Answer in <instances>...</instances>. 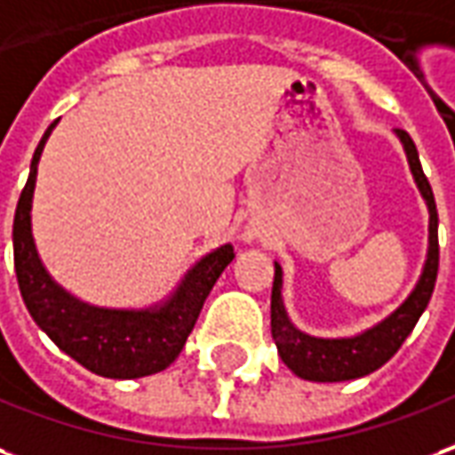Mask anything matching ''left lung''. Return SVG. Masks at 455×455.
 Masks as SVG:
<instances>
[{
  "instance_id": "1",
  "label": "left lung",
  "mask_w": 455,
  "mask_h": 455,
  "mask_svg": "<svg viewBox=\"0 0 455 455\" xmlns=\"http://www.w3.org/2000/svg\"><path fill=\"white\" fill-rule=\"evenodd\" d=\"M406 152V162L414 177L419 192L424 196L428 209V251L421 275L416 281L414 291L406 295V300L394 313L379 320L377 325L362 330L360 335L352 338H315L291 323L288 310L283 305V268L275 260L273 268V291H271V335L285 367L298 374L300 379L310 382H347L357 379L370 371L379 370L384 362H389L402 347V342L414 330L421 313L427 310L438 273V214L434 192L428 184L427 174L421 170L419 152L414 140L404 130H394Z\"/></svg>"
}]
</instances>
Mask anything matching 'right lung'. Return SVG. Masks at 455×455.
<instances>
[{"label": "right lung", "mask_w": 455, "mask_h": 455, "mask_svg": "<svg viewBox=\"0 0 455 455\" xmlns=\"http://www.w3.org/2000/svg\"><path fill=\"white\" fill-rule=\"evenodd\" d=\"M59 123V120H56ZM51 123L31 157L28 180L14 214V268L21 298L34 323L68 357L110 379H138L167 370L182 352L206 295L234 260V246L224 243L196 260L172 293L150 307H100L68 293L51 278L31 234V204L36 172Z\"/></svg>", "instance_id": "1"}]
</instances>
